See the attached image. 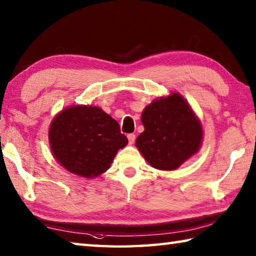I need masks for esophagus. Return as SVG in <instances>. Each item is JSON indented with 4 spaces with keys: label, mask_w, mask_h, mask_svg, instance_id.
I'll return each instance as SVG.
<instances>
[{
    "label": "esophagus",
    "mask_w": 256,
    "mask_h": 256,
    "mask_svg": "<svg viewBox=\"0 0 256 256\" xmlns=\"http://www.w3.org/2000/svg\"><path fill=\"white\" fill-rule=\"evenodd\" d=\"M128 144H133L134 141H136V136H134V134H128Z\"/></svg>",
    "instance_id": "obj_1"
}]
</instances>
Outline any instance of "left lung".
Segmentation results:
<instances>
[{"label":"left lung","instance_id":"1","mask_svg":"<svg viewBox=\"0 0 256 256\" xmlns=\"http://www.w3.org/2000/svg\"><path fill=\"white\" fill-rule=\"evenodd\" d=\"M141 122L144 131L136 146L154 168L175 170L201 148V120L178 92L154 99L142 112Z\"/></svg>","mask_w":256,"mask_h":256}]
</instances>
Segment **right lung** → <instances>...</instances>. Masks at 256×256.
Segmentation results:
<instances>
[{
    "label": "right lung",
    "mask_w": 256,
    "mask_h": 256,
    "mask_svg": "<svg viewBox=\"0 0 256 256\" xmlns=\"http://www.w3.org/2000/svg\"><path fill=\"white\" fill-rule=\"evenodd\" d=\"M48 141L60 166L84 178L104 174L128 142L118 123L92 105H72L56 114L50 125Z\"/></svg>",
    "instance_id": "add662e5"
}]
</instances>
